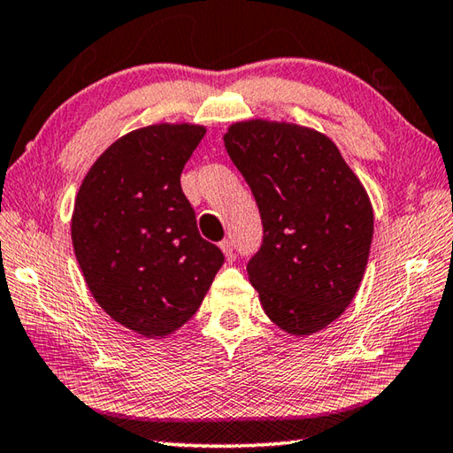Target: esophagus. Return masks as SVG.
Masks as SVG:
<instances>
[{
    "label": "esophagus",
    "instance_id": "1",
    "mask_svg": "<svg viewBox=\"0 0 453 453\" xmlns=\"http://www.w3.org/2000/svg\"><path fill=\"white\" fill-rule=\"evenodd\" d=\"M219 247H220V250H222V255H225V258L226 260H233V242L231 241H228V239H225V241H222L220 244H219Z\"/></svg>",
    "mask_w": 453,
    "mask_h": 453
}]
</instances>
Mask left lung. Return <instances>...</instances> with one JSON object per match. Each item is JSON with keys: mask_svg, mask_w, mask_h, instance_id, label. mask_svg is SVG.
Masks as SVG:
<instances>
[{"mask_svg": "<svg viewBox=\"0 0 453 453\" xmlns=\"http://www.w3.org/2000/svg\"><path fill=\"white\" fill-rule=\"evenodd\" d=\"M222 139L263 219L249 280L276 326L311 336L360 288L374 234L366 188L334 142L311 127L249 119Z\"/></svg>", "mask_w": 453, "mask_h": 453, "instance_id": "obj_1", "label": "left lung"}]
</instances>
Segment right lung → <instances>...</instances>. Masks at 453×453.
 <instances>
[{"instance_id": "1", "label": "right lung", "mask_w": 453, "mask_h": 453, "mask_svg": "<svg viewBox=\"0 0 453 453\" xmlns=\"http://www.w3.org/2000/svg\"><path fill=\"white\" fill-rule=\"evenodd\" d=\"M203 125L157 123L123 134L91 165L75 196L71 241L93 298L145 338L190 320L225 263L198 234L180 173Z\"/></svg>"}]
</instances>
